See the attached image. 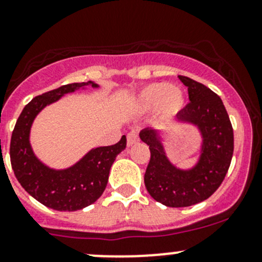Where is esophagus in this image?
<instances>
[{"label":"esophagus","mask_w":262,"mask_h":262,"mask_svg":"<svg viewBox=\"0 0 262 262\" xmlns=\"http://www.w3.org/2000/svg\"><path fill=\"white\" fill-rule=\"evenodd\" d=\"M138 141H139L138 134L134 133V132L129 133L128 137H126V144H128V147L133 146V144H136V143H138Z\"/></svg>","instance_id":"obj_1"}]
</instances>
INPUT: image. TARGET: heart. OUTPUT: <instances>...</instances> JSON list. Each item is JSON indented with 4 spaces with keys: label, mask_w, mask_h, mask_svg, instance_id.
Returning <instances> with one entry per match:
<instances>
[{
    "label": "heart",
    "mask_w": 262,
    "mask_h": 262,
    "mask_svg": "<svg viewBox=\"0 0 262 262\" xmlns=\"http://www.w3.org/2000/svg\"><path fill=\"white\" fill-rule=\"evenodd\" d=\"M186 99L178 87L168 83H152L144 87L136 97V107L147 113L158 107L161 120H171L184 110Z\"/></svg>",
    "instance_id": "1"
}]
</instances>
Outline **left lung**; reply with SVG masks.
Segmentation results:
<instances>
[{
  "label": "left lung",
  "instance_id": "obj_1",
  "mask_svg": "<svg viewBox=\"0 0 262 262\" xmlns=\"http://www.w3.org/2000/svg\"><path fill=\"white\" fill-rule=\"evenodd\" d=\"M187 86L190 102L178 115L179 123L192 124L202 134L199 161L194 167H176L166 156L160 132L143 129L150 160L144 173L147 191L156 202L171 208L204 202L221 186L233 156V128L221 97L200 82L179 76Z\"/></svg>",
  "mask_w": 262,
  "mask_h": 262
}]
</instances>
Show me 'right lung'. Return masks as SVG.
Here are the masks:
<instances>
[{
  "label": "right lung",
  "instance_id": "add662e5",
  "mask_svg": "<svg viewBox=\"0 0 262 262\" xmlns=\"http://www.w3.org/2000/svg\"><path fill=\"white\" fill-rule=\"evenodd\" d=\"M95 82H78L60 86L34 97L21 112L11 136L10 158L15 176L21 186L46 207L60 212H75L96 202L104 192L116 156L125 149L126 137L116 144L97 147L87 152L71 167L54 170L44 165L33 152L30 129L36 115L62 96Z\"/></svg>",
  "mask_w": 262,
  "mask_h": 262
}]
</instances>
